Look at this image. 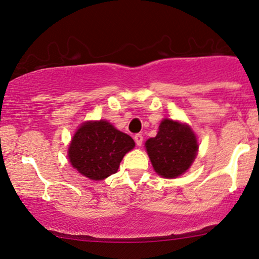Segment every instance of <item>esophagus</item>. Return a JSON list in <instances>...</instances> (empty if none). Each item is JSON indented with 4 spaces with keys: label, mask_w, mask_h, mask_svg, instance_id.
Listing matches in <instances>:
<instances>
[{
    "label": "esophagus",
    "mask_w": 259,
    "mask_h": 259,
    "mask_svg": "<svg viewBox=\"0 0 259 259\" xmlns=\"http://www.w3.org/2000/svg\"><path fill=\"white\" fill-rule=\"evenodd\" d=\"M134 140H136V144L138 145V146H141V145H143V141H144L143 134H136V136H134Z\"/></svg>",
    "instance_id": "esophagus-1"
}]
</instances>
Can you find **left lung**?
Segmentation results:
<instances>
[{
  "label": "left lung",
  "instance_id": "left-lung-1",
  "mask_svg": "<svg viewBox=\"0 0 259 259\" xmlns=\"http://www.w3.org/2000/svg\"><path fill=\"white\" fill-rule=\"evenodd\" d=\"M154 171L162 178H177L185 173L196 159V134L186 123L164 119L158 134L145 143Z\"/></svg>",
  "mask_w": 259,
  "mask_h": 259
}]
</instances>
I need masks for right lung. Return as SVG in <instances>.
<instances>
[{
	"mask_svg": "<svg viewBox=\"0 0 259 259\" xmlns=\"http://www.w3.org/2000/svg\"><path fill=\"white\" fill-rule=\"evenodd\" d=\"M136 146L128 134L106 120L87 121L74 134L68 147L70 164L92 180H102L118 171L123 155Z\"/></svg>",
	"mask_w": 259,
	"mask_h": 259,
	"instance_id": "add662e5",
	"label": "right lung"
}]
</instances>
